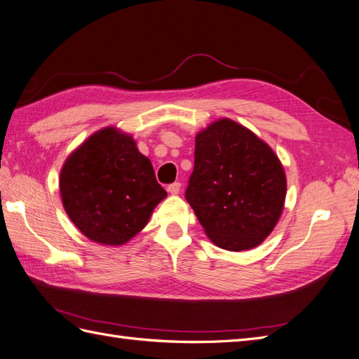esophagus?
<instances>
[{
  "label": "esophagus",
  "instance_id": "esophagus-1",
  "mask_svg": "<svg viewBox=\"0 0 359 359\" xmlns=\"http://www.w3.org/2000/svg\"><path fill=\"white\" fill-rule=\"evenodd\" d=\"M167 189H168V192H170V194H172V196H176V194H179V192H180V183H179V182H174V183H170V185L167 187Z\"/></svg>",
  "mask_w": 359,
  "mask_h": 359
}]
</instances>
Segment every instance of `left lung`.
<instances>
[{
  "mask_svg": "<svg viewBox=\"0 0 359 359\" xmlns=\"http://www.w3.org/2000/svg\"><path fill=\"white\" fill-rule=\"evenodd\" d=\"M194 156L185 197L210 241L231 252L259 245L278 224L287 196L278 156L229 118L196 136Z\"/></svg>",
  "mask_w": 359,
  "mask_h": 359,
  "instance_id": "1",
  "label": "left lung"
}]
</instances>
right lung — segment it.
<instances>
[{"label":"right lung","mask_w":359,"mask_h":359,"mask_svg":"<svg viewBox=\"0 0 359 359\" xmlns=\"http://www.w3.org/2000/svg\"><path fill=\"white\" fill-rule=\"evenodd\" d=\"M59 187L71 222L89 240L106 245L132 240L167 197L150 159L115 127L98 130L69 154Z\"/></svg>","instance_id":"obj_1"}]
</instances>
